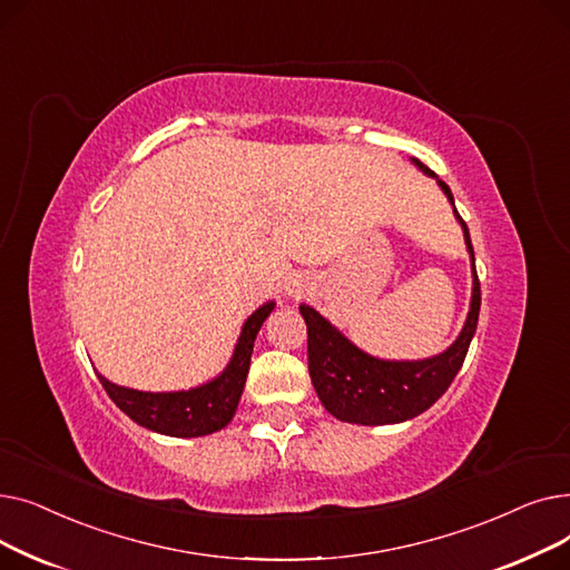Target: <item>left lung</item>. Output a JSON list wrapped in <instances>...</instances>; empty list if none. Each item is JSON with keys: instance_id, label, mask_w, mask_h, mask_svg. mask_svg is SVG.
Returning a JSON list of instances; mask_svg holds the SVG:
<instances>
[{"instance_id": "1", "label": "left lung", "mask_w": 570, "mask_h": 570, "mask_svg": "<svg viewBox=\"0 0 570 570\" xmlns=\"http://www.w3.org/2000/svg\"><path fill=\"white\" fill-rule=\"evenodd\" d=\"M413 164L425 175L436 177L423 161L413 159ZM439 187L453 200L451 187L436 177ZM455 217L464 228L466 249L473 265V295L466 323L462 327L455 344L441 355L428 357V361L413 363H393L379 361L353 346L337 327L327 323L316 309L301 305V314L307 323V361L314 391L321 404L331 411L337 421L355 425H391L402 423L409 417L428 411L453 383L458 376L471 337L478 325V312H481V282L475 273V258L471 237L464 219L455 209Z\"/></svg>"}]
</instances>
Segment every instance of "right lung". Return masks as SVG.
Instances as JSON below:
<instances>
[{
  "mask_svg": "<svg viewBox=\"0 0 570 570\" xmlns=\"http://www.w3.org/2000/svg\"><path fill=\"white\" fill-rule=\"evenodd\" d=\"M275 309V303L258 307L245 323L243 335L237 340L228 367L215 379L194 391L183 393H142L131 387L115 385L101 374L99 381L108 397L122 409L134 423L168 436H205L230 423L239 395L247 381L254 340L263 321Z\"/></svg>",
  "mask_w": 570,
  "mask_h": 570,
  "instance_id": "right-lung-1",
  "label": "right lung"
}]
</instances>
